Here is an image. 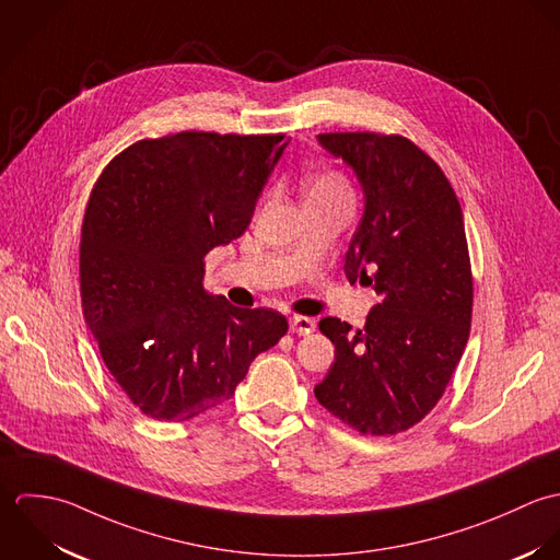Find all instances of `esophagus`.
<instances>
[{"label":"esophagus","mask_w":560,"mask_h":560,"mask_svg":"<svg viewBox=\"0 0 560 560\" xmlns=\"http://www.w3.org/2000/svg\"><path fill=\"white\" fill-rule=\"evenodd\" d=\"M316 329V323L307 316H292L290 318V334L296 336H310Z\"/></svg>","instance_id":"esophagus-1"}]
</instances>
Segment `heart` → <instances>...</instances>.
Wrapping results in <instances>:
<instances>
[{
    "label": "heart",
    "mask_w": 560,
    "mask_h": 560,
    "mask_svg": "<svg viewBox=\"0 0 560 560\" xmlns=\"http://www.w3.org/2000/svg\"><path fill=\"white\" fill-rule=\"evenodd\" d=\"M314 199H350V186L346 177L336 171L312 177L305 186V201Z\"/></svg>",
    "instance_id": "1"
}]
</instances>
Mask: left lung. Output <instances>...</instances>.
Instances as JSON below:
<instances>
[{
	"label": "left lung",
	"instance_id": "1",
	"mask_svg": "<svg viewBox=\"0 0 560 560\" xmlns=\"http://www.w3.org/2000/svg\"><path fill=\"white\" fill-rule=\"evenodd\" d=\"M357 175L365 208L343 272L378 303L363 329L323 318L336 363L318 402L363 435H396L444 396L471 325V268L458 199L444 171L402 136L320 133Z\"/></svg>",
	"mask_w": 560,
	"mask_h": 560
}]
</instances>
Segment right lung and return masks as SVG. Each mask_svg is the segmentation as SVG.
Returning <instances> with one entry per match:
<instances>
[{
	"label": "right lung",
	"mask_w": 560,
	"mask_h": 560,
	"mask_svg": "<svg viewBox=\"0 0 560 560\" xmlns=\"http://www.w3.org/2000/svg\"><path fill=\"white\" fill-rule=\"evenodd\" d=\"M288 140L179 131L140 140L97 179L82 224L84 320L127 398L160 422L224 400L288 331L279 312L203 288L206 255L240 237Z\"/></svg>",
	"instance_id": "1"
}]
</instances>
